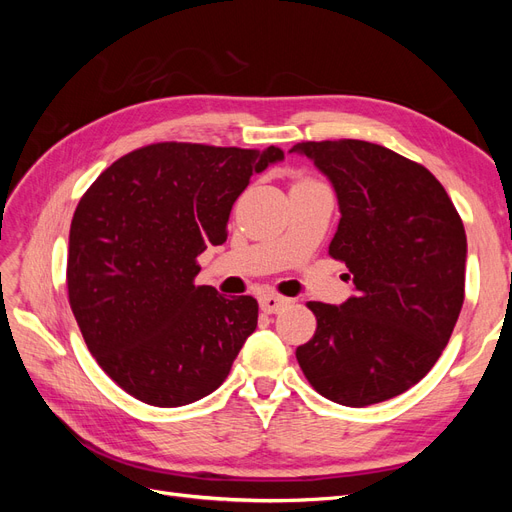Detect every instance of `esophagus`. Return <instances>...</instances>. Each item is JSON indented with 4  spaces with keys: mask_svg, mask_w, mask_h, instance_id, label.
<instances>
[{
    "mask_svg": "<svg viewBox=\"0 0 512 512\" xmlns=\"http://www.w3.org/2000/svg\"><path fill=\"white\" fill-rule=\"evenodd\" d=\"M286 305H288V299L280 297V294H262L260 297V309L265 314H277Z\"/></svg>",
    "mask_w": 512,
    "mask_h": 512,
    "instance_id": "esophagus-1",
    "label": "esophagus"
}]
</instances>
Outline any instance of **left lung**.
I'll return each instance as SVG.
<instances>
[{
    "label": "left lung",
    "instance_id": "8db88e82",
    "mask_svg": "<svg viewBox=\"0 0 512 512\" xmlns=\"http://www.w3.org/2000/svg\"><path fill=\"white\" fill-rule=\"evenodd\" d=\"M333 185L342 220L329 245L356 294L309 301L316 333L297 348L314 389L363 408L397 397L436 365L466 286V230L442 183L399 153L367 141L297 143Z\"/></svg>",
    "mask_w": 512,
    "mask_h": 512
}]
</instances>
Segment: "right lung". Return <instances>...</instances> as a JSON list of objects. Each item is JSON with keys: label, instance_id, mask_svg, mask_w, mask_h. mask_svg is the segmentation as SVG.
<instances>
[{"label": "right lung", "instance_id": "1", "mask_svg": "<svg viewBox=\"0 0 512 512\" xmlns=\"http://www.w3.org/2000/svg\"><path fill=\"white\" fill-rule=\"evenodd\" d=\"M277 147L156 143L119 158L74 211L68 299L89 352L123 391L188 406L226 380L258 324L254 297L196 286V256L228 237V215Z\"/></svg>", "mask_w": 512, "mask_h": 512}]
</instances>
